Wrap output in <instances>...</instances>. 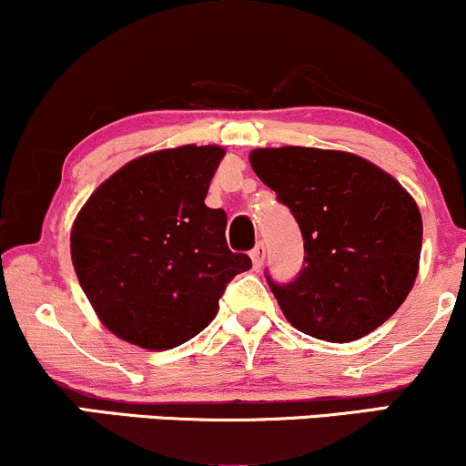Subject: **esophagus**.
<instances>
[{
    "label": "esophagus",
    "mask_w": 466,
    "mask_h": 466,
    "mask_svg": "<svg viewBox=\"0 0 466 466\" xmlns=\"http://www.w3.org/2000/svg\"><path fill=\"white\" fill-rule=\"evenodd\" d=\"M251 263H254V269H260L265 263V245L258 243L254 249H251Z\"/></svg>",
    "instance_id": "esophagus-1"
}]
</instances>
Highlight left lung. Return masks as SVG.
I'll list each match as a JSON object with an SVG mask.
<instances>
[{
    "instance_id": "8db88e82",
    "label": "left lung",
    "mask_w": 466,
    "mask_h": 466,
    "mask_svg": "<svg viewBox=\"0 0 466 466\" xmlns=\"http://www.w3.org/2000/svg\"><path fill=\"white\" fill-rule=\"evenodd\" d=\"M249 164L296 217L304 267L271 291L293 329L346 344L372 333L419 276L422 218L392 175L346 151L256 148Z\"/></svg>"
}]
</instances>
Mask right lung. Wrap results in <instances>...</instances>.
<instances>
[{"instance_id": "1", "label": "right lung", "mask_w": 466, "mask_h": 466, "mask_svg": "<svg viewBox=\"0 0 466 466\" xmlns=\"http://www.w3.org/2000/svg\"><path fill=\"white\" fill-rule=\"evenodd\" d=\"M221 147L184 144L131 159L74 218L69 249L96 315L120 339L168 350L215 319L226 285L251 267L206 195Z\"/></svg>"}]
</instances>
